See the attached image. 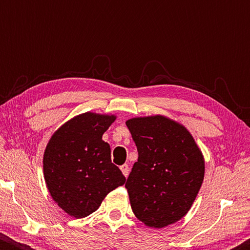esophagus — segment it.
<instances>
[{
  "label": "esophagus",
  "instance_id": "obj_1",
  "mask_svg": "<svg viewBox=\"0 0 250 250\" xmlns=\"http://www.w3.org/2000/svg\"><path fill=\"white\" fill-rule=\"evenodd\" d=\"M119 168H121V170L123 172V174H124V175H125L126 177L128 176V173H129V167H128L127 164H124V165H122L121 167H119Z\"/></svg>",
  "mask_w": 250,
  "mask_h": 250
}]
</instances>
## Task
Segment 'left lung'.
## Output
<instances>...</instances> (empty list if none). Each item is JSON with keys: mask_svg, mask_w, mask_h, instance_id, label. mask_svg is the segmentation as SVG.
Returning a JSON list of instances; mask_svg holds the SVG:
<instances>
[{"mask_svg": "<svg viewBox=\"0 0 250 250\" xmlns=\"http://www.w3.org/2000/svg\"><path fill=\"white\" fill-rule=\"evenodd\" d=\"M126 126L139 153L125 184L133 213L150 228L175 223L203 184V153L183 125L164 116L132 118Z\"/></svg>", "mask_w": 250, "mask_h": 250, "instance_id": "8db88e82", "label": "left lung"}]
</instances>
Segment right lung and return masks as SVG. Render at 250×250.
Instances as JSON below:
<instances>
[{
	"mask_svg": "<svg viewBox=\"0 0 250 250\" xmlns=\"http://www.w3.org/2000/svg\"><path fill=\"white\" fill-rule=\"evenodd\" d=\"M115 119L114 115L85 112L64 123L47 143L43 157L46 187L70 216H88L110 191L125 183L111 163L110 146L102 140Z\"/></svg>",
	"mask_w": 250,
	"mask_h": 250,
	"instance_id": "1",
	"label": "right lung"
}]
</instances>
